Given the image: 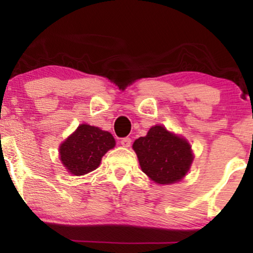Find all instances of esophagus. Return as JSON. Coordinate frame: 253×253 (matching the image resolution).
<instances>
[{"label":"esophagus","mask_w":253,"mask_h":253,"mask_svg":"<svg viewBox=\"0 0 253 253\" xmlns=\"http://www.w3.org/2000/svg\"><path fill=\"white\" fill-rule=\"evenodd\" d=\"M120 144L123 145L124 147H129L130 144H132V140H130V138H128V136H126V138L121 139Z\"/></svg>","instance_id":"34e87169"}]
</instances>
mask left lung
<instances>
[{"label":"left lung","instance_id":"left-lung-1","mask_svg":"<svg viewBox=\"0 0 253 253\" xmlns=\"http://www.w3.org/2000/svg\"><path fill=\"white\" fill-rule=\"evenodd\" d=\"M141 170L159 184L182 179L193 162L190 145L183 138L168 132L163 126L151 127L146 136L133 144Z\"/></svg>","mask_w":253,"mask_h":253}]
</instances>
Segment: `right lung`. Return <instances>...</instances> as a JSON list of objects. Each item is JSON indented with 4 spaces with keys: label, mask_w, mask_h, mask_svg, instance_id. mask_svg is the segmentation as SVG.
<instances>
[{
    "label": "right lung",
    "mask_w": 253,
    "mask_h": 253,
    "mask_svg": "<svg viewBox=\"0 0 253 253\" xmlns=\"http://www.w3.org/2000/svg\"><path fill=\"white\" fill-rule=\"evenodd\" d=\"M115 146L113 135L90 125H81L60 145V161L72 175L82 176L97 169L107 151Z\"/></svg>",
    "instance_id": "1"
}]
</instances>
